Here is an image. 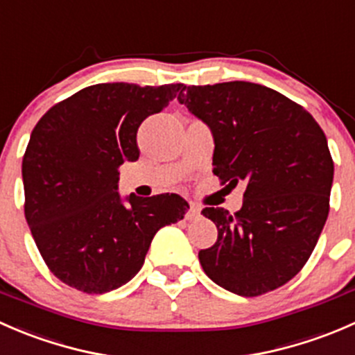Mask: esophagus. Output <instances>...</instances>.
I'll return each mask as SVG.
<instances>
[{"label":"esophagus","instance_id":"1","mask_svg":"<svg viewBox=\"0 0 355 355\" xmlns=\"http://www.w3.org/2000/svg\"><path fill=\"white\" fill-rule=\"evenodd\" d=\"M200 216V207L198 204H191V209L187 213V220H196V218Z\"/></svg>","mask_w":355,"mask_h":355}]
</instances>
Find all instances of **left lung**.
Masks as SVG:
<instances>
[{"mask_svg": "<svg viewBox=\"0 0 355 355\" xmlns=\"http://www.w3.org/2000/svg\"><path fill=\"white\" fill-rule=\"evenodd\" d=\"M177 99L213 132V173L245 184L235 214L202 209L218 228L214 245L199 250L204 273L244 297L282 287L307 263L330 211L324 132L302 106L252 82L189 85Z\"/></svg>", "mask_w": 355, "mask_h": 355, "instance_id": "left-lung-1", "label": "left lung"}]
</instances>
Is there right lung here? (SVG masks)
<instances>
[{
  "label": "right lung",
  "mask_w": 355,
  "mask_h": 355,
  "mask_svg": "<svg viewBox=\"0 0 355 355\" xmlns=\"http://www.w3.org/2000/svg\"><path fill=\"white\" fill-rule=\"evenodd\" d=\"M184 87L89 85L34 127L22 161L25 220L63 284L85 293L121 287L139 273L156 232L187 213L177 194H118V168L139 159L141 123Z\"/></svg>",
  "instance_id": "right-lung-1"
}]
</instances>
